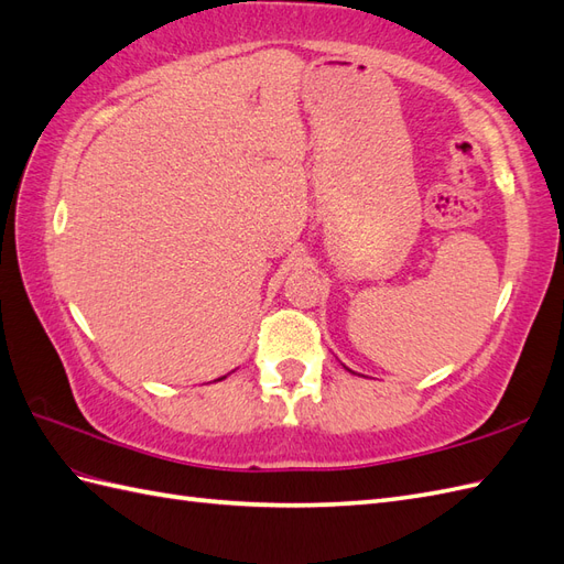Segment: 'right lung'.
Returning a JSON list of instances; mask_svg holds the SVG:
<instances>
[{"mask_svg": "<svg viewBox=\"0 0 564 564\" xmlns=\"http://www.w3.org/2000/svg\"><path fill=\"white\" fill-rule=\"evenodd\" d=\"M221 379H224V377H221ZM221 379H219V381H221Z\"/></svg>", "mask_w": 564, "mask_h": 564, "instance_id": "obj_1", "label": "right lung"}]
</instances>
